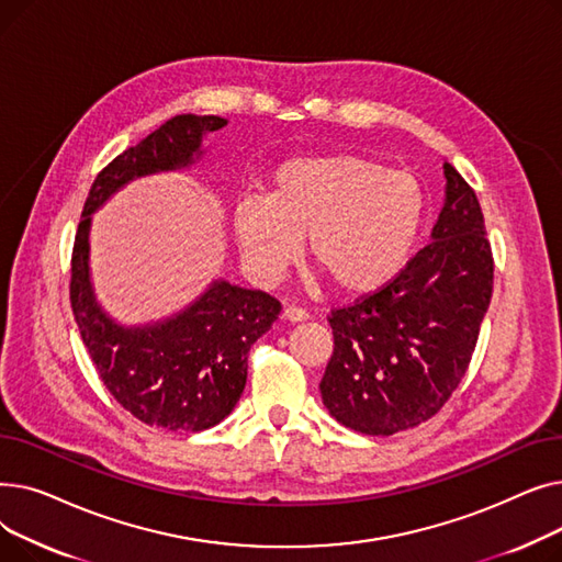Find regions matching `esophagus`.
<instances>
[{"instance_id":"34e87169","label":"esophagus","mask_w":562,"mask_h":562,"mask_svg":"<svg viewBox=\"0 0 562 562\" xmlns=\"http://www.w3.org/2000/svg\"><path fill=\"white\" fill-rule=\"evenodd\" d=\"M307 318V312L301 307H284L282 310V321L286 323H303Z\"/></svg>"}]
</instances>
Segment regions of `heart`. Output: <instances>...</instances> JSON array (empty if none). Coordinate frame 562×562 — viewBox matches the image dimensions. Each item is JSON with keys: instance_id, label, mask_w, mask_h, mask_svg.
<instances>
[{"instance_id": "obj_1", "label": "heart", "mask_w": 562, "mask_h": 562, "mask_svg": "<svg viewBox=\"0 0 562 562\" xmlns=\"http://www.w3.org/2000/svg\"><path fill=\"white\" fill-rule=\"evenodd\" d=\"M426 198L415 175L360 155L284 161L269 198L234 204L232 234L246 271L276 282L301 255L346 296L387 286L415 255Z\"/></svg>"}]
</instances>
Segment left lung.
I'll return each mask as SVG.
<instances>
[{"label": "left lung", "mask_w": 562, "mask_h": 562, "mask_svg": "<svg viewBox=\"0 0 562 562\" xmlns=\"http://www.w3.org/2000/svg\"><path fill=\"white\" fill-rule=\"evenodd\" d=\"M445 177L430 244L387 286L330 316L321 398L364 435L415 428L449 401L490 307L494 261L479 198L447 161Z\"/></svg>", "instance_id": "1"}]
</instances>
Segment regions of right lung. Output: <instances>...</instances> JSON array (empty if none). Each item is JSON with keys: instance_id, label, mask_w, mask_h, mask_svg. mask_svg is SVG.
<instances>
[{"instance_id": "1", "label": "right lung", "mask_w": 562, "mask_h": 562, "mask_svg": "<svg viewBox=\"0 0 562 562\" xmlns=\"http://www.w3.org/2000/svg\"><path fill=\"white\" fill-rule=\"evenodd\" d=\"M225 125L221 115L182 113L127 147L95 177L75 239L70 301L88 356L117 403L143 424L172 432H198L229 415L246 387L248 350L282 307L269 293L216 278L187 307L127 326L98 301L91 227L134 180L202 161L206 134Z\"/></svg>"}]
</instances>
